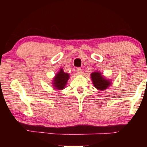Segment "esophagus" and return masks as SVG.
Listing matches in <instances>:
<instances>
[{
    "label": "esophagus",
    "instance_id": "esophagus-1",
    "mask_svg": "<svg viewBox=\"0 0 147 147\" xmlns=\"http://www.w3.org/2000/svg\"><path fill=\"white\" fill-rule=\"evenodd\" d=\"M76 71H77L78 74H82V70L81 68H80V67H78L77 69H76Z\"/></svg>",
    "mask_w": 147,
    "mask_h": 147
}]
</instances>
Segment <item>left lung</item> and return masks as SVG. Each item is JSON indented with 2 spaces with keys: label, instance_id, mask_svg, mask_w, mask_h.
I'll return each mask as SVG.
<instances>
[{
  "label": "left lung",
  "instance_id": "1",
  "mask_svg": "<svg viewBox=\"0 0 147 147\" xmlns=\"http://www.w3.org/2000/svg\"><path fill=\"white\" fill-rule=\"evenodd\" d=\"M91 78L93 81L94 86L100 90H106L110 84V82L104 79L100 74V72L92 73L91 74Z\"/></svg>",
  "mask_w": 147,
  "mask_h": 147
}]
</instances>
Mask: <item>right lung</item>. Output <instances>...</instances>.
Listing matches in <instances>:
<instances>
[{
	"label": "right lung",
	"mask_w": 147,
	"mask_h": 147,
	"mask_svg": "<svg viewBox=\"0 0 147 147\" xmlns=\"http://www.w3.org/2000/svg\"><path fill=\"white\" fill-rule=\"evenodd\" d=\"M69 78V74L65 73L63 69H61L60 71L58 72V74L55 76V78H54V82L53 83L54 84V87L56 88V89L63 90L66 85Z\"/></svg>",
	"instance_id": "right-lung-1"
}]
</instances>
